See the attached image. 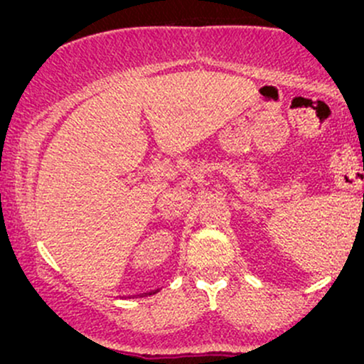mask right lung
I'll use <instances>...</instances> for the list:
<instances>
[{
    "label": "right lung",
    "mask_w": 364,
    "mask_h": 364,
    "mask_svg": "<svg viewBox=\"0 0 364 364\" xmlns=\"http://www.w3.org/2000/svg\"><path fill=\"white\" fill-rule=\"evenodd\" d=\"M150 294H152V292H150Z\"/></svg>",
    "instance_id": "1"
}]
</instances>
